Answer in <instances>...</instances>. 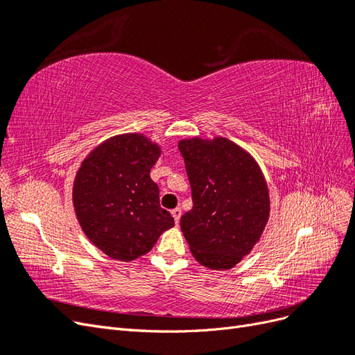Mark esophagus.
<instances>
[{"label": "esophagus", "instance_id": "34e87169", "mask_svg": "<svg viewBox=\"0 0 355 355\" xmlns=\"http://www.w3.org/2000/svg\"><path fill=\"white\" fill-rule=\"evenodd\" d=\"M171 216H173V219H175L176 225H179V220H180V216H182V210H180V207H176V209L171 210Z\"/></svg>", "mask_w": 355, "mask_h": 355}]
</instances>
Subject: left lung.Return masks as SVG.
<instances>
[{"instance_id":"obj_1","label":"left lung","mask_w":355,"mask_h":355,"mask_svg":"<svg viewBox=\"0 0 355 355\" xmlns=\"http://www.w3.org/2000/svg\"><path fill=\"white\" fill-rule=\"evenodd\" d=\"M194 206L180 230L196 261L231 270L249 254L270 219V189L256 159L227 137L179 141Z\"/></svg>"}]
</instances>
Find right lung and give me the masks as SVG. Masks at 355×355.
Segmentation results:
<instances>
[{
    "label": "right lung",
    "mask_w": 355,
    "mask_h": 355,
    "mask_svg": "<svg viewBox=\"0 0 355 355\" xmlns=\"http://www.w3.org/2000/svg\"><path fill=\"white\" fill-rule=\"evenodd\" d=\"M159 155L161 146L145 135L124 133L93 148L77 170L75 216L85 237L112 259H137L175 227L149 176Z\"/></svg>",
    "instance_id": "right-lung-1"
}]
</instances>
